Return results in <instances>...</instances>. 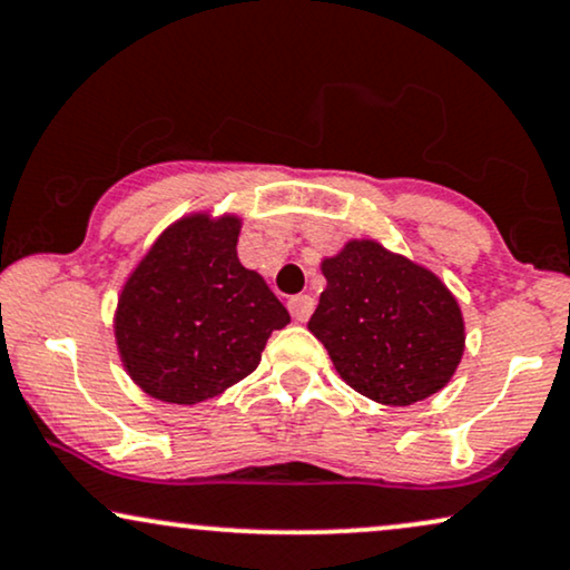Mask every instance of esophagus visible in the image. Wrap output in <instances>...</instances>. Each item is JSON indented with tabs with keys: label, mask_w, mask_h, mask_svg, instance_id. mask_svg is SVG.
<instances>
[{
	"label": "esophagus",
	"mask_w": 570,
	"mask_h": 570,
	"mask_svg": "<svg viewBox=\"0 0 570 570\" xmlns=\"http://www.w3.org/2000/svg\"><path fill=\"white\" fill-rule=\"evenodd\" d=\"M313 307H315V302L309 294H297V297L289 299V313L297 323H305L309 315H313Z\"/></svg>",
	"instance_id": "esophagus-1"
}]
</instances>
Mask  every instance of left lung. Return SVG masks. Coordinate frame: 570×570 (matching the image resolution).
<instances>
[{"label":"left lung","mask_w":570,"mask_h":570,"mask_svg":"<svg viewBox=\"0 0 570 570\" xmlns=\"http://www.w3.org/2000/svg\"><path fill=\"white\" fill-rule=\"evenodd\" d=\"M326 289L307 328L344 384L405 407L442 392L465 350L455 294L426 265L376 239H350L323 257Z\"/></svg>","instance_id":"obj_1"}]
</instances>
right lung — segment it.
Returning <instances> with one entry per match:
<instances>
[{"label":"right lung","instance_id":"obj_1","mask_svg":"<svg viewBox=\"0 0 570 570\" xmlns=\"http://www.w3.org/2000/svg\"><path fill=\"white\" fill-rule=\"evenodd\" d=\"M242 218L197 210L173 220L120 289L115 344L136 386L168 405H197L261 365L289 313L236 255Z\"/></svg>","mask_w":570,"mask_h":570}]
</instances>
